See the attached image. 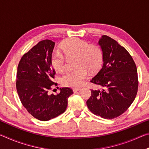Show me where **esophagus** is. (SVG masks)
I'll use <instances>...</instances> for the list:
<instances>
[{
    "instance_id": "obj_1",
    "label": "esophagus",
    "mask_w": 149,
    "mask_h": 149,
    "mask_svg": "<svg viewBox=\"0 0 149 149\" xmlns=\"http://www.w3.org/2000/svg\"><path fill=\"white\" fill-rule=\"evenodd\" d=\"M81 89L79 87H74L73 88V91H74V92H77L78 91H79Z\"/></svg>"
}]
</instances>
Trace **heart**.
<instances>
[{
	"label": "heart",
	"mask_w": 149,
	"mask_h": 149,
	"mask_svg": "<svg viewBox=\"0 0 149 149\" xmlns=\"http://www.w3.org/2000/svg\"><path fill=\"white\" fill-rule=\"evenodd\" d=\"M60 50L54 51L50 62L54 69L62 72L65 68L67 57H76L77 69L68 71L61 81L64 86L76 87L81 85L90 72H95L101 66L103 60L102 49L97 45H90L86 41L72 38L64 41Z\"/></svg>",
	"instance_id": "obj_1"
}]
</instances>
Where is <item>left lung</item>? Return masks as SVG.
I'll return each instance as SVG.
<instances>
[{
    "instance_id": "8db88e82",
    "label": "left lung",
    "mask_w": 149,
    "mask_h": 149,
    "mask_svg": "<svg viewBox=\"0 0 149 149\" xmlns=\"http://www.w3.org/2000/svg\"><path fill=\"white\" fill-rule=\"evenodd\" d=\"M99 45L103 65L91 82L102 89L91 90L86 103L94 114L113 119L124 113L135 100L139 84L137 67L127 50L114 39L102 35Z\"/></svg>"
}]
</instances>
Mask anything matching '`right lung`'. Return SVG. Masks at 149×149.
I'll list each match as a JSON object with an SVG mask.
<instances>
[{"label":"right lung","mask_w":149,"mask_h":149,"mask_svg":"<svg viewBox=\"0 0 149 149\" xmlns=\"http://www.w3.org/2000/svg\"><path fill=\"white\" fill-rule=\"evenodd\" d=\"M54 42L43 40L24 54L17 66L16 89L22 104L30 114L41 121H48L65 112L68 99L73 94L68 87L60 88L54 95L49 91L55 84L52 68Z\"/></svg>","instance_id":"add662e5"}]
</instances>
